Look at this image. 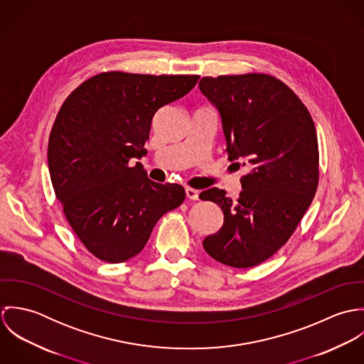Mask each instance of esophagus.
Wrapping results in <instances>:
<instances>
[{"mask_svg":"<svg viewBox=\"0 0 364 364\" xmlns=\"http://www.w3.org/2000/svg\"><path fill=\"white\" fill-rule=\"evenodd\" d=\"M186 192V198L191 199V200H199V191L193 189V188H186L185 189Z\"/></svg>","mask_w":364,"mask_h":364,"instance_id":"obj_1","label":"esophagus"}]
</instances>
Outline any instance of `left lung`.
I'll use <instances>...</instances> for the list:
<instances>
[{
    "instance_id": "left-lung-1",
    "label": "left lung",
    "mask_w": 364,
    "mask_h": 364,
    "mask_svg": "<svg viewBox=\"0 0 364 364\" xmlns=\"http://www.w3.org/2000/svg\"><path fill=\"white\" fill-rule=\"evenodd\" d=\"M199 88L220 114L228 159L250 168L237 200L218 188L199 195L224 214L203 248L227 266L251 267L287 242L311 205L318 186L315 126L299 97L267 74L203 77Z\"/></svg>"
}]
</instances>
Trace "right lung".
<instances>
[{
    "label": "right lung",
    "mask_w": 364,
    "mask_h": 364,
    "mask_svg": "<svg viewBox=\"0 0 364 364\" xmlns=\"http://www.w3.org/2000/svg\"><path fill=\"white\" fill-rule=\"evenodd\" d=\"M199 75L98 74L64 101L53 124L48 162L65 218L98 259L140 254L156 221L182 205L185 189L147 178L141 159L153 117L185 97Z\"/></svg>",
    "instance_id": "obj_1"
}]
</instances>
